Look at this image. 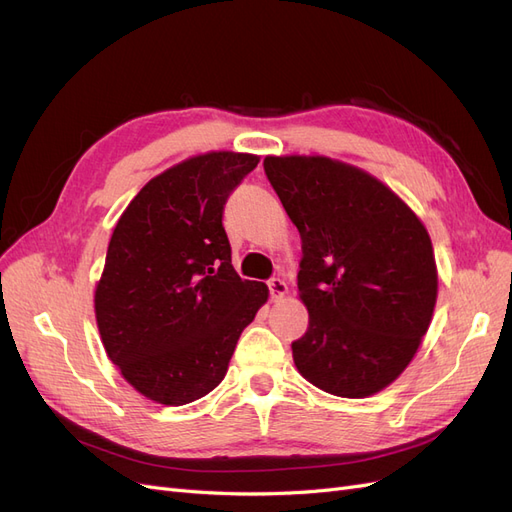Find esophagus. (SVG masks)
<instances>
[{"label": "esophagus", "instance_id": "obj_1", "mask_svg": "<svg viewBox=\"0 0 512 512\" xmlns=\"http://www.w3.org/2000/svg\"><path fill=\"white\" fill-rule=\"evenodd\" d=\"M267 286H269V297H271V301H280V299L284 297V294L288 292L286 282L280 280V277H271Z\"/></svg>", "mask_w": 512, "mask_h": 512}]
</instances>
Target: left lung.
Returning a JSON list of instances; mask_svg holds the SVG:
<instances>
[{"instance_id":"8db88e82","label":"left lung","mask_w":512,"mask_h":512,"mask_svg":"<svg viewBox=\"0 0 512 512\" xmlns=\"http://www.w3.org/2000/svg\"><path fill=\"white\" fill-rule=\"evenodd\" d=\"M265 175L303 241L309 312L292 342L301 376L337 397H369L408 367L438 297L431 239L384 183L329 158H265Z\"/></svg>"}]
</instances>
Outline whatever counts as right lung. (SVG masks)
I'll return each mask as SVG.
<instances>
[{
    "instance_id": "right-lung-1",
    "label": "right lung",
    "mask_w": 512,
    "mask_h": 512,
    "mask_svg": "<svg viewBox=\"0 0 512 512\" xmlns=\"http://www.w3.org/2000/svg\"><path fill=\"white\" fill-rule=\"evenodd\" d=\"M215 151L151 179L119 218L96 288L102 344L134 389L183 406L218 386L241 331L267 301L232 269L224 205L256 168Z\"/></svg>"
}]
</instances>
